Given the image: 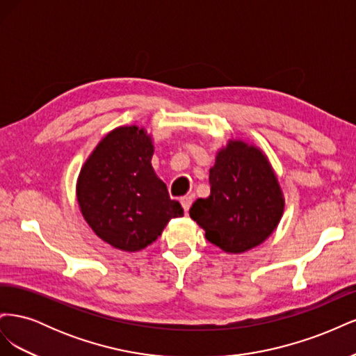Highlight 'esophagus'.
<instances>
[{"instance_id":"obj_1","label":"esophagus","mask_w":356,"mask_h":356,"mask_svg":"<svg viewBox=\"0 0 356 356\" xmlns=\"http://www.w3.org/2000/svg\"><path fill=\"white\" fill-rule=\"evenodd\" d=\"M191 203H193V197H191V196H188V197H184V199L181 200L182 209H184V212H186V213H188V209H190V207H191Z\"/></svg>"}]
</instances>
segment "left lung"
Here are the masks:
<instances>
[{
	"label": "left lung",
	"instance_id": "left-lung-1",
	"mask_svg": "<svg viewBox=\"0 0 356 356\" xmlns=\"http://www.w3.org/2000/svg\"><path fill=\"white\" fill-rule=\"evenodd\" d=\"M211 195L197 199L190 217L207 239L229 254L263 243L282 218L285 199L268 159L252 144L230 139L209 169Z\"/></svg>",
	"mask_w": 356,
	"mask_h": 356
}]
</instances>
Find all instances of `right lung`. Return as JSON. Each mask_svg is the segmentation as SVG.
Returning <instances> with one entry per match:
<instances>
[{
    "mask_svg": "<svg viewBox=\"0 0 356 356\" xmlns=\"http://www.w3.org/2000/svg\"><path fill=\"white\" fill-rule=\"evenodd\" d=\"M153 153V139L144 127L120 126L102 138L80 170L77 200L83 217L117 250H144L170 218L184 215L156 175Z\"/></svg>",
    "mask_w": 356,
    "mask_h": 356,
    "instance_id": "1",
    "label": "right lung"
}]
</instances>
